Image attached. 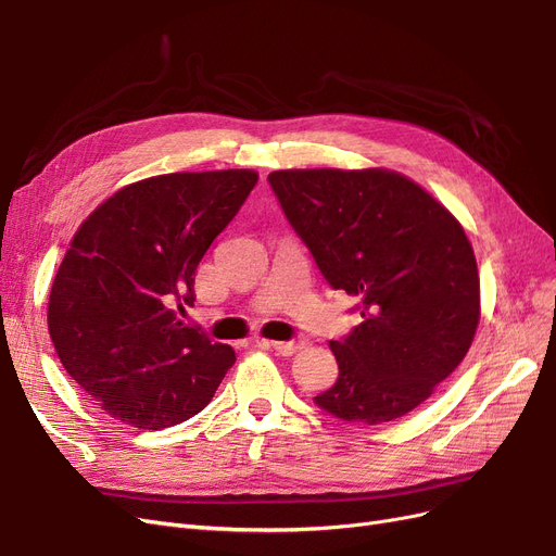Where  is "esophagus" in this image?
Returning a JSON list of instances; mask_svg holds the SVG:
<instances>
[{
    "instance_id": "obj_1",
    "label": "esophagus",
    "mask_w": 556,
    "mask_h": 556,
    "mask_svg": "<svg viewBox=\"0 0 556 556\" xmlns=\"http://www.w3.org/2000/svg\"><path fill=\"white\" fill-rule=\"evenodd\" d=\"M260 344L276 350L282 356H292L299 350H303V342H299V340H260Z\"/></svg>"
}]
</instances>
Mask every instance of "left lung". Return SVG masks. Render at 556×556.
Returning <instances> with one entry per match:
<instances>
[{
  "label": "left lung",
  "instance_id": "left-lung-1",
  "mask_svg": "<svg viewBox=\"0 0 556 556\" xmlns=\"http://www.w3.org/2000/svg\"><path fill=\"white\" fill-rule=\"evenodd\" d=\"M269 184L321 276L363 317L331 342L340 375L315 405L366 426L416 409L460 366L481 317L465 229L389 169H280Z\"/></svg>",
  "mask_w": 556,
  "mask_h": 556
}]
</instances>
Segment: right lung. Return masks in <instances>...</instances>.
<instances>
[{"label":"right lung","mask_w":556,"mask_h":556,"mask_svg":"<svg viewBox=\"0 0 556 556\" xmlns=\"http://www.w3.org/2000/svg\"><path fill=\"white\" fill-rule=\"evenodd\" d=\"M257 184L251 169L175 172L122 188L80 225L54 276L48 331L62 366L126 426L161 430L202 412L235 366L188 327L195 271Z\"/></svg>","instance_id":"add662e5"}]
</instances>
